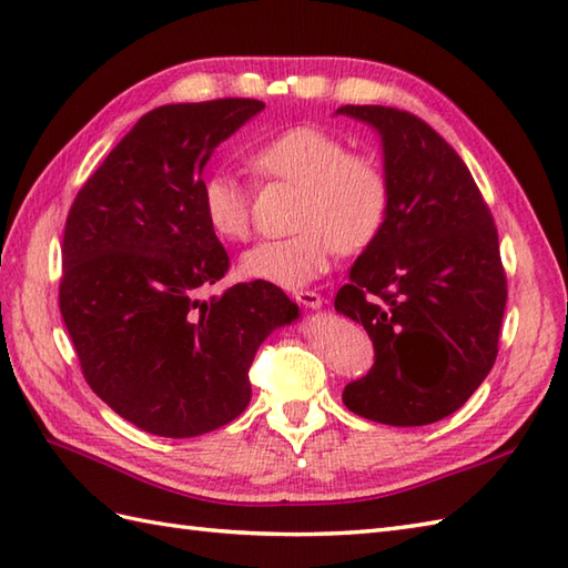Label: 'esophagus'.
Listing matches in <instances>:
<instances>
[{
  "mask_svg": "<svg viewBox=\"0 0 568 568\" xmlns=\"http://www.w3.org/2000/svg\"><path fill=\"white\" fill-rule=\"evenodd\" d=\"M293 297H295L297 305H303L307 310H320L322 307V295L315 293V291H297Z\"/></svg>",
  "mask_w": 568,
  "mask_h": 568,
  "instance_id": "1",
  "label": "esophagus"
}]
</instances>
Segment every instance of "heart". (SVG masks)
<instances>
[{"instance_id": "b5f03b06", "label": "heart", "mask_w": 568, "mask_h": 568, "mask_svg": "<svg viewBox=\"0 0 568 568\" xmlns=\"http://www.w3.org/2000/svg\"><path fill=\"white\" fill-rule=\"evenodd\" d=\"M253 173L297 185V234L265 239L241 256L248 281L281 287L307 285L329 268L334 251L361 253L383 232L390 210V183L383 165L364 153H346L344 141L317 126H293L248 155ZM202 214L224 241L251 229V192L232 173H212L200 190Z\"/></svg>"}]
</instances>
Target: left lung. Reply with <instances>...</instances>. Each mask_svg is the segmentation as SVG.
I'll list each match as a JSON object with an SVG mask.
<instances>
[{
	"instance_id": "obj_1",
	"label": "left lung",
	"mask_w": 568,
	"mask_h": 568,
	"mask_svg": "<svg viewBox=\"0 0 568 568\" xmlns=\"http://www.w3.org/2000/svg\"><path fill=\"white\" fill-rule=\"evenodd\" d=\"M336 114L378 131L390 183L383 232L334 300L376 348L368 376L348 383L342 400L381 425H432L496 364L508 300L496 224L464 161L422 119L378 104Z\"/></svg>"
}]
</instances>
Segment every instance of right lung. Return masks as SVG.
Returning a JSON list of instances; mask_svg holds the SVG:
<instances>
[{
	"instance_id": "1",
	"label": "right lung",
	"mask_w": 568,
	"mask_h": 568,
	"mask_svg": "<svg viewBox=\"0 0 568 568\" xmlns=\"http://www.w3.org/2000/svg\"><path fill=\"white\" fill-rule=\"evenodd\" d=\"M258 100L165 104L143 114L72 202L60 315L84 381L159 437H200L244 413L258 346L300 310L271 283L200 291L229 268L202 214V171Z\"/></svg>"
}]
</instances>
